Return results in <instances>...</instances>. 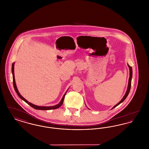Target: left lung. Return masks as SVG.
Returning a JSON list of instances; mask_svg holds the SVG:
<instances>
[{"mask_svg": "<svg viewBox=\"0 0 149 149\" xmlns=\"http://www.w3.org/2000/svg\"><path fill=\"white\" fill-rule=\"evenodd\" d=\"M129 68V70H130V78L128 79V87L127 89V91H126V92L125 93V95L123 96V97L122 98V99H121L120 100V102H119L116 105H115L112 108V109H113L114 108L116 107L117 106H118L121 103H122L126 98H127V97L130 93V89H131V80H132V67L130 66L128 64H127ZM89 109V108H88Z\"/></svg>", "mask_w": 149, "mask_h": 149, "instance_id": "1", "label": "left lung"}]
</instances>
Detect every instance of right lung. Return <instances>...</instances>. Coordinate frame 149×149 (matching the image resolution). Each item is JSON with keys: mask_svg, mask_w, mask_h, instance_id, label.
I'll return each mask as SVG.
<instances>
[{"mask_svg": "<svg viewBox=\"0 0 149 149\" xmlns=\"http://www.w3.org/2000/svg\"><path fill=\"white\" fill-rule=\"evenodd\" d=\"M14 63H13L12 64V75H13V86H14V90H15V92L17 93V95L19 96V97L21 99H22L23 100H24L26 103H28V104H29L30 106L33 107V108H35L36 109H38V110H50V109H57V108H59L60 107H61L62 106V104H63V101H64L65 96L66 93H67V92H68V89H69L67 90V91H66V92H65V93L64 94V95H63V97L62 99L61 100V101L60 102V103H59L58 104H56V105H55V106H53L46 107L38 106H36V105H35V104H32V103H31L29 102V101H27L26 99H25V98H24L20 94V93H19V92H18V89H17V85H16V84H15V78H14Z\"/></svg>", "mask_w": 149, "mask_h": 149, "instance_id": "1", "label": "right lung"}]
</instances>
